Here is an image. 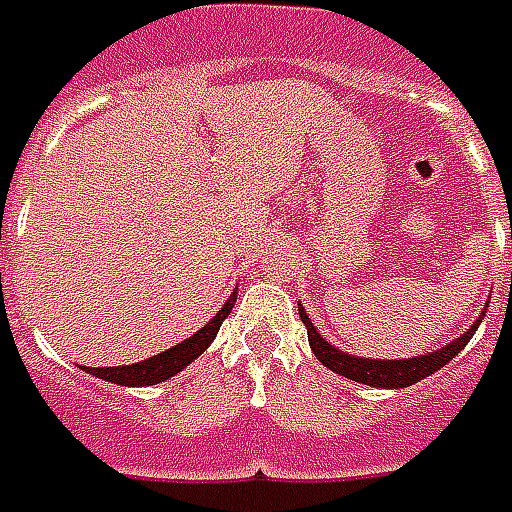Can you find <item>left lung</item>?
I'll return each instance as SVG.
<instances>
[{"label":"left lung","mask_w":512,"mask_h":512,"mask_svg":"<svg viewBox=\"0 0 512 512\" xmlns=\"http://www.w3.org/2000/svg\"><path fill=\"white\" fill-rule=\"evenodd\" d=\"M512 241V233H510ZM298 314H301V320L306 325V333H309V344H312V352L317 355V361L328 366L331 372L342 374L347 380L363 382V385H374V388H410L415 382H420L423 377H429L437 369H442L445 363H450L456 358L458 352L467 347V342L475 336L478 331L480 320H483V314H480L478 323H472L467 331L461 333L458 339H453L445 347H439V350L429 352V355H415V358H404V361H382V358H358V355H350V352H342L339 347H333L328 344L317 333L314 323L306 317L304 306L298 304Z\"/></svg>","instance_id":"left-lung-1"}]
</instances>
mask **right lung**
Returning <instances> with one entry per match:
<instances>
[{
  "label": "right lung",
  "instance_id": "add662e5",
  "mask_svg": "<svg viewBox=\"0 0 512 512\" xmlns=\"http://www.w3.org/2000/svg\"><path fill=\"white\" fill-rule=\"evenodd\" d=\"M236 304V293L230 295L225 301V306L219 309L217 317H211L198 333H192L189 339H184L176 347L154 355V358H146V361L132 363V366H102V369H89L83 366V372L94 374L105 382H113V385H124V388H143V385H157V382L170 380L173 374H179L181 369H187L189 363L195 361L198 355L208 350V344L214 342L219 325L225 320L230 309Z\"/></svg>",
  "mask_w": 512,
  "mask_h": 512
}]
</instances>
